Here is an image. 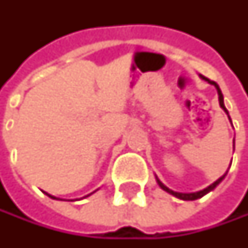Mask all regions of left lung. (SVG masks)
<instances>
[{
    "label": "left lung",
    "mask_w": 248,
    "mask_h": 248,
    "mask_svg": "<svg viewBox=\"0 0 248 248\" xmlns=\"http://www.w3.org/2000/svg\"><path fill=\"white\" fill-rule=\"evenodd\" d=\"M203 80H206L207 83H210V84H213L215 87H216V90H218V99H219V105H221V108L227 112V115H228V109L225 108V105H224V95H222V92H221V89H219V86H218V83H215L213 80H209V78H206L204 76H200ZM228 118H230V115H228ZM231 120V118H230ZM231 167V165H230ZM228 172V171H227ZM227 172L221 177V178H218V180H216L215 183H212L209 187H206V188H203V190H200V191H196V193H178V191H172L171 188H168L165 184H162V181L156 177V175H155V177H156V183L159 184V187L162 188V190H165L167 193H170V194H172V196H175V197H178V199H181V200H197V199H200V197H203L204 194H207L209 191H212L216 186H218L224 178H225V175H227Z\"/></svg>",
    "instance_id": "obj_1"
}]
</instances>
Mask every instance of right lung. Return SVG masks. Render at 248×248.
<instances>
[{"label":"right lung","mask_w":248,"mask_h":248,"mask_svg":"<svg viewBox=\"0 0 248 248\" xmlns=\"http://www.w3.org/2000/svg\"><path fill=\"white\" fill-rule=\"evenodd\" d=\"M45 194H46V196H49L51 199H57V197H54V196H51V194H48V193H45Z\"/></svg>","instance_id":"1"}]
</instances>
